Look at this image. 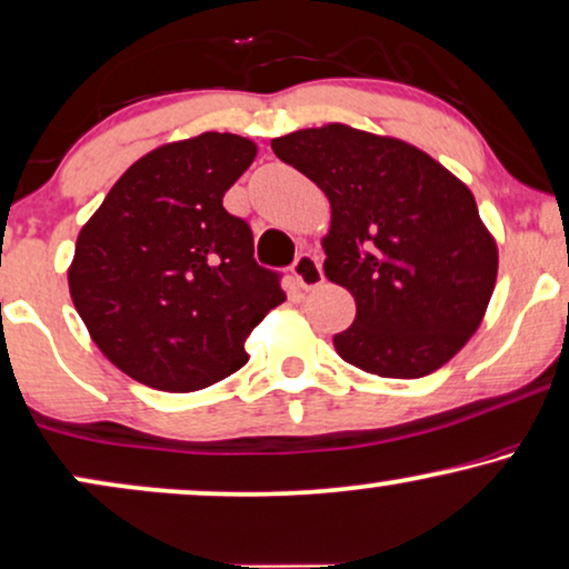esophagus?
Masks as SVG:
<instances>
[{
	"instance_id": "1",
	"label": "esophagus",
	"mask_w": 569,
	"mask_h": 569,
	"mask_svg": "<svg viewBox=\"0 0 569 569\" xmlns=\"http://www.w3.org/2000/svg\"><path fill=\"white\" fill-rule=\"evenodd\" d=\"M291 276H293V280H297L299 289H305V291L318 289L322 280H326V276H322V268H320V260L315 254H307V251L297 257V262H293V268H291Z\"/></svg>"
}]
</instances>
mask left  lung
Here are the masks:
<instances>
[{
  "mask_svg": "<svg viewBox=\"0 0 569 569\" xmlns=\"http://www.w3.org/2000/svg\"><path fill=\"white\" fill-rule=\"evenodd\" d=\"M330 201L326 278L357 318L341 359L380 378H422L470 341L491 301L499 249L472 191L412 143L330 123L272 139Z\"/></svg>",
  "mask_w": 569,
  "mask_h": 569,
  "instance_id": "left-lung-1",
  "label": "left lung"
}]
</instances>
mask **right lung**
Listing matches in <instances>:
<instances>
[{
  "label": "right lung",
  "instance_id": "right-lung-1",
  "mask_svg": "<svg viewBox=\"0 0 569 569\" xmlns=\"http://www.w3.org/2000/svg\"><path fill=\"white\" fill-rule=\"evenodd\" d=\"M257 143L201 133L133 162L78 233L68 286L102 355L143 386L199 391L247 365V338L286 301L222 197Z\"/></svg>",
  "mask_w": 569,
  "mask_h": 569
}]
</instances>
